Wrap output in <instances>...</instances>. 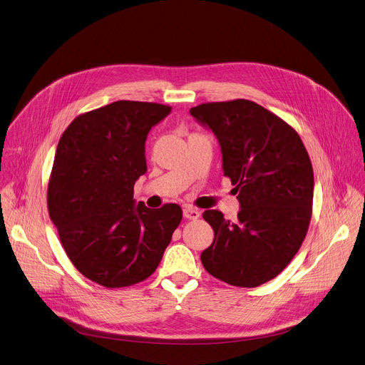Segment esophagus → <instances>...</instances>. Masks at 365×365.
Here are the masks:
<instances>
[{
	"instance_id": "obj_1",
	"label": "esophagus",
	"mask_w": 365,
	"mask_h": 365,
	"mask_svg": "<svg viewBox=\"0 0 365 365\" xmlns=\"http://www.w3.org/2000/svg\"><path fill=\"white\" fill-rule=\"evenodd\" d=\"M183 217L186 220H197V218H200V212H197V210H195L192 207H185L183 208Z\"/></svg>"
}]
</instances>
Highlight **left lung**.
Listing matches in <instances>:
<instances>
[{
    "label": "left lung",
    "instance_id": "obj_1",
    "mask_svg": "<svg viewBox=\"0 0 365 365\" xmlns=\"http://www.w3.org/2000/svg\"><path fill=\"white\" fill-rule=\"evenodd\" d=\"M190 115L217 135L242 207L236 221L217 210L202 214L214 242L201 262L222 282L259 287L287 268L306 239L314 187L309 153L289 123L246 98L197 105Z\"/></svg>",
    "mask_w": 365,
    "mask_h": 365
}]
</instances>
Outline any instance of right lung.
<instances>
[{"label": "right lung", "instance_id": "obj_1", "mask_svg": "<svg viewBox=\"0 0 365 365\" xmlns=\"http://www.w3.org/2000/svg\"><path fill=\"white\" fill-rule=\"evenodd\" d=\"M170 106L118 101L78 115L58 143L48 211L74 267L106 288L130 287L158 267L182 221L178 204L134 205L147 172L148 130Z\"/></svg>", "mask_w": 365, "mask_h": 365}]
</instances>
